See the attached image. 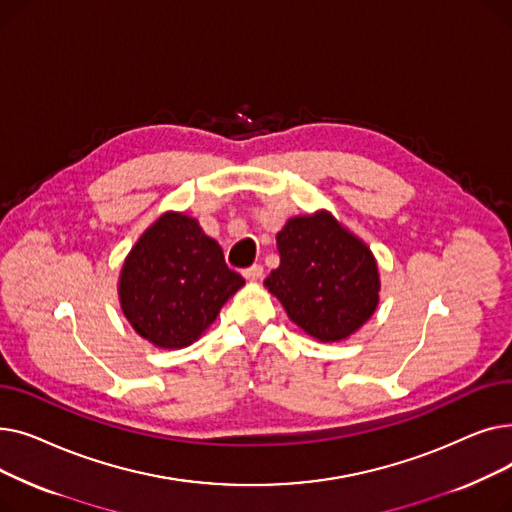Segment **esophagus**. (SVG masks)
Instances as JSON below:
<instances>
[{"label": "esophagus", "instance_id": "obj_1", "mask_svg": "<svg viewBox=\"0 0 512 512\" xmlns=\"http://www.w3.org/2000/svg\"><path fill=\"white\" fill-rule=\"evenodd\" d=\"M242 276H245L247 280H259L261 276H263V267L261 265H251V267H245V270H242Z\"/></svg>", "mask_w": 512, "mask_h": 512}]
</instances>
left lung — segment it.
<instances>
[{"label":"left lung","instance_id":"left-lung-1","mask_svg":"<svg viewBox=\"0 0 512 512\" xmlns=\"http://www.w3.org/2000/svg\"><path fill=\"white\" fill-rule=\"evenodd\" d=\"M278 251L280 267L265 286L309 336L344 340L378 307L380 276L371 251L330 213L288 220L278 232Z\"/></svg>","mask_w":512,"mask_h":512}]
</instances>
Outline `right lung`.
Segmentation results:
<instances>
[{
  "label": "right lung",
  "mask_w": 512,
  "mask_h": 512,
  "mask_svg": "<svg viewBox=\"0 0 512 512\" xmlns=\"http://www.w3.org/2000/svg\"><path fill=\"white\" fill-rule=\"evenodd\" d=\"M245 284L197 220L164 213L124 261L120 305L130 326L161 348L195 342Z\"/></svg>",
  "instance_id": "right-lung-1"
}]
</instances>
